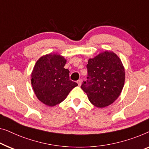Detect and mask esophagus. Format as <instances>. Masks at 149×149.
Here are the masks:
<instances>
[{
	"instance_id": "34e87169",
	"label": "esophagus",
	"mask_w": 149,
	"mask_h": 149,
	"mask_svg": "<svg viewBox=\"0 0 149 149\" xmlns=\"http://www.w3.org/2000/svg\"><path fill=\"white\" fill-rule=\"evenodd\" d=\"M81 81H82V80H81V79H78V80H77V83L78 84L79 86H81Z\"/></svg>"
}]
</instances>
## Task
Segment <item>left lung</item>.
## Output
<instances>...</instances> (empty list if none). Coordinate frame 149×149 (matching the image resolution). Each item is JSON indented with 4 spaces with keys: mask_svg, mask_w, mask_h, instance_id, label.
<instances>
[{
    "mask_svg": "<svg viewBox=\"0 0 149 149\" xmlns=\"http://www.w3.org/2000/svg\"><path fill=\"white\" fill-rule=\"evenodd\" d=\"M86 68L87 80L81 88L90 102L99 108L113 103L124 85L125 71L119 58L113 52H104L90 58Z\"/></svg>",
    "mask_w": 149,
    "mask_h": 149,
    "instance_id": "8db88e82",
    "label": "left lung"
}]
</instances>
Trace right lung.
<instances>
[{"instance_id": "obj_1", "label": "right lung", "mask_w": 149, "mask_h": 149, "mask_svg": "<svg viewBox=\"0 0 149 149\" xmlns=\"http://www.w3.org/2000/svg\"><path fill=\"white\" fill-rule=\"evenodd\" d=\"M65 63L63 56L49 54L40 58L33 68V89L37 98L47 105L59 104L77 86L70 79V71L64 68Z\"/></svg>"}]
</instances>
